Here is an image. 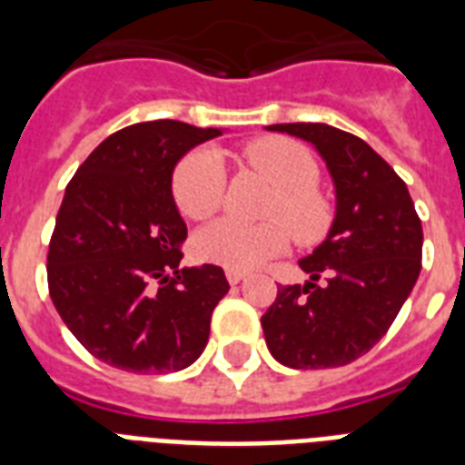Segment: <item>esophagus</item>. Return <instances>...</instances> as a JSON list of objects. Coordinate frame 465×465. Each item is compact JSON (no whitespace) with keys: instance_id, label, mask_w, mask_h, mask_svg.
I'll return each instance as SVG.
<instances>
[{"instance_id":"1","label":"esophagus","mask_w":465,"mask_h":465,"mask_svg":"<svg viewBox=\"0 0 465 465\" xmlns=\"http://www.w3.org/2000/svg\"><path fill=\"white\" fill-rule=\"evenodd\" d=\"M243 277H246V272H241V270H226V280H229V284H239Z\"/></svg>"}]
</instances>
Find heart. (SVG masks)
<instances>
[{"label": "heart", "mask_w": 465, "mask_h": 465, "mask_svg": "<svg viewBox=\"0 0 465 465\" xmlns=\"http://www.w3.org/2000/svg\"><path fill=\"white\" fill-rule=\"evenodd\" d=\"M241 156L277 188L268 207L270 222L217 219L195 236L197 258L229 270H253L282 253L290 233L302 246L323 241L332 226V204L316 188L321 178L316 156L287 137H261L246 144ZM224 161L204 147L175 166L171 193L185 217L203 222L224 203Z\"/></svg>", "instance_id": "heart-1"}]
</instances>
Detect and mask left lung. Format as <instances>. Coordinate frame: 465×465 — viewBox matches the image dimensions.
<instances>
[{
  "instance_id": "obj_1",
  "label": "left lung",
  "mask_w": 465,
  "mask_h": 465,
  "mask_svg": "<svg viewBox=\"0 0 465 465\" xmlns=\"http://www.w3.org/2000/svg\"><path fill=\"white\" fill-rule=\"evenodd\" d=\"M268 130L318 149L338 210L328 239L299 261L309 282L280 284L275 304L262 313L265 342L284 367H342L386 335L418 282L422 224L403 178L364 140L323 123Z\"/></svg>"
}]
</instances>
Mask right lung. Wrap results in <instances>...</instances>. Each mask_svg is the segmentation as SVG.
I'll use <instances>...</instances> for the list:
<instances>
[{
    "label": "right lung",
    "instance_id": "add662e5",
    "mask_svg": "<svg viewBox=\"0 0 465 465\" xmlns=\"http://www.w3.org/2000/svg\"><path fill=\"white\" fill-rule=\"evenodd\" d=\"M222 134L152 120L123 127L64 190L47 251L54 309L96 360L133 374L190 367L229 292L219 265L178 268L188 226L171 193L175 163Z\"/></svg>",
    "mask_w": 465,
    "mask_h": 465
}]
</instances>
